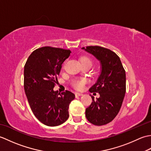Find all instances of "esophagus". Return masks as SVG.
Returning a JSON list of instances; mask_svg holds the SVG:
<instances>
[{
	"label": "esophagus",
	"mask_w": 151,
	"mask_h": 151,
	"mask_svg": "<svg viewBox=\"0 0 151 151\" xmlns=\"http://www.w3.org/2000/svg\"><path fill=\"white\" fill-rule=\"evenodd\" d=\"M83 94L81 93H75V96L76 97H81V96H82Z\"/></svg>",
	"instance_id": "esophagus-1"
}]
</instances>
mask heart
Masks as SVG:
<instances>
[{
    "label": "heart",
    "instance_id": "1",
    "mask_svg": "<svg viewBox=\"0 0 151 151\" xmlns=\"http://www.w3.org/2000/svg\"><path fill=\"white\" fill-rule=\"evenodd\" d=\"M81 61L82 64H84V63L91 64L92 63L91 60L87 57H82ZM84 84H85V81L84 80H74L72 82L73 87L77 89H82L83 88V86H84Z\"/></svg>",
    "mask_w": 151,
    "mask_h": 151
}]
</instances>
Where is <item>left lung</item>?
I'll return each mask as SVG.
<instances>
[{
  "instance_id": "1",
  "label": "left lung",
  "mask_w": 151,
  "mask_h": 151,
  "mask_svg": "<svg viewBox=\"0 0 151 151\" xmlns=\"http://www.w3.org/2000/svg\"><path fill=\"white\" fill-rule=\"evenodd\" d=\"M100 62V73L95 84L89 89L100 97L86 109V117L91 123L101 126L111 122L120 110L126 93V74L121 60L113 51L99 46L82 48Z\"/></svg>"
}]
</instances>
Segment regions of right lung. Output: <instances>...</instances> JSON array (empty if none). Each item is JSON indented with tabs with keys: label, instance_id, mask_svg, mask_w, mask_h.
<instances>
[{
	"label": "right lung",
	"instance_id": "1",
	"mask_svg": "<svg viewBox=\"0 0 151 151\" xmlns=\"http://www.w3.org/2000/svg\"><path fill=\"white\" fill-rule=\"evenodd\" d=\"M70 51L43 47L33 51L24 67V88L35 116L49 127L63 123L69 118V106L75 97L72 92L54 90L62 63Z\"/></svg>",
	"mask_w": 151,
	"mask_h": 151
}]
</instances>
